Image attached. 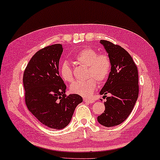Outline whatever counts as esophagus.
I'll return each instance as SVG.
<instances>
[{
    "label": "esophagus",
    "mask_w": 160,
    "mask_h": 160,
    "mask_svg": "<svg viewBox=\"0 0 160 160\" xmlns=\"http://www.w3.org/2000/svg\"><path fill=\"white\" fill-rule=\"evenodd\" d=\"M83 101L85 102H88V103H94V100L92 99H88V98H83Z\"/></svg>",
    "instance_id": "obj_1"
}]
</instances>
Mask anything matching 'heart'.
<instances>
[{
    "label": "heart",
    "mask_w": 160,
    "mask_h": 160,
    "mask_svg": "<svg viewBox=\"0 0 160 160\" xmlns=\"http://www.w3.org/2000/svg\"><path fill=\"white\" fill-rule=\"evenodd\" d=\"M74 60L78 64L87 66L88 78L73 82L70 87L71 92L82 97H89L97 88V81L103 83L109 77L112 70L111 58L107 53H98L94 49L85 47L75 55ZM59 73L64 82H73V70L67 61L61 63Z\"/></svg>",
    "instance_id": "1"
}]
</instances>
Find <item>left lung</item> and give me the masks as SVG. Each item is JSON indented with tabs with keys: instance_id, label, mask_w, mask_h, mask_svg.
<instances>
[{
	"instance_id": "8db88e82",
	"label": "left lung",
	"mask_w": 160,
	"mask_h": 160,
	"mask_svg": "<svg viewBox=\"0 0 160 160\" xmlns=\"http://www.w3.org/2000/svg\"><path fill=\"white\" fill-rule=\"evenodd\" d=\"M112 61V70L100 94L110 92L105 111L97 117L99 124L110 127L122 123L133 109L139 95L138 69L131 55L122 46L101 40Z\"/></svg>"
}]
</instances>
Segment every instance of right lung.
I'll list each match as a JSON object with an SVG mask.
<instances>
[{"label": "right lung", "instance_id": "right-lung-1", "mask_svg": "<svg viewBox=\"0 0 160 160\" xmlns=\"http://www.w3.org/2000/svg\"><path fill=\"white\" fill-rule=\"evenodd\" d=\"M62 52L59 43L38 51L27 64L23 77L28 110L43 124L56 129L69 124L76 107L83 101L78 94H65L66 86L58 72Z\"/></svg>", "mask_w": 160, "mask_h": 160}]
</instances>
